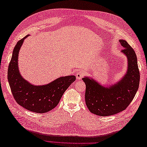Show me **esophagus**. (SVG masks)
<instances>
[{
    "label": "esophagus",
    "mask_w": 147,
    "mask_h": 147,
    "mask_svg": "<svg viewBox=\"0 0 147 147\" xmlns=\"http://www.w3.org/2000/svg\"><path fill=\"white\" fill-rule=\"evenodd\" d=\"M85 72L82 71H78L77 72V73H76V79H77L78 80L82 79V78H83V77L84 76H85Z\"/></svg>",
    "instance_id": "esophagus-1"
}]
</instances>
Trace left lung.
Listing matches in <instances>:
<instances>
[{
	"label": "left lung",
	"instance_id": "8db88e82",
	"mask_svg": "<svg viewBox=\"0 0 147 147\" xmlns=\"http://www.w3.org/2000/svg\"><path fill=\"white\" fill-rule=\"evenodd\" d=\"M119 42L127 57L126 75L117 83L104 87L93 79L83 78L86 85L85 102L89 111L100 116L114 115L127 108L135 97L140 84V72L135 52L126 40Z\"/></svg>",
	"mask_w": 147,
	"mask_h": 147
}]
</instances>
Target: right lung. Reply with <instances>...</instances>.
Instances as JSON below:
<instances>
[{
    "label": "right lung",
    "mask_w": 147,
    "mask_h": 147,
    "mask_svg": "<svg viewBox=\"0 0 147 147\" xmlns=\"http://www.w3.org/2000/svg\"><path fill=\"white\" fill-rule=\"evenodd\" d=\"M18 41L9 64L7 79L12 95L19 105L36 113H45L55 108L64 92L76 80L75 76L59 78L46 85L35 86L23 78L18 65V54L24 40Z\"/></svg>",
    "instance_id": "right-lung-1"
}]
</instances>
